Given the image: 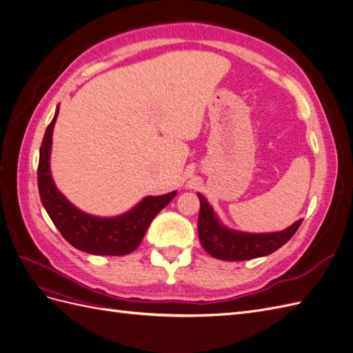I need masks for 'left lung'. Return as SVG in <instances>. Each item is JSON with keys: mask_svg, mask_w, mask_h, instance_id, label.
Wrapping results in <instances>:
<instances>
[{"mask_svg": "<svg viewBox=\"0 0 353 353\" xmlns=\"http://www.w3.org/2000/svg\"><path fill=\"white\" fill-rule=\"evenodd\" d=\"M200 200L199 239L210 256L221 261H249L271 254L290 240L303 219L275 232H245L228 228L222 223L209 201L197 193Z\"/></svg>", "mask_w": 353, "mask_h": 353, "instance_id": "1", "label": "left lung"}]
</instances>
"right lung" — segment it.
Returning a JSON list of instances; mask_svg holds the SVG:
<instances>
[{
    "label": "right lung",
    "mask_w": 353,
    "mask_h": 353,
    "mask_svg": "<svg viewBox=\"0 0 353 353\" xmlns=\"http://www.w3.org/2000/svg\"><path fill=\"white\" fill-rule=\"evenodd\" d=\"M59 109L57 105L39 148L38 190L42 206L61 236L78 250L101 256L130 254L140 245L148 225L176 196V191L163 196H147L132 209L117 216H95L72 205L57 188L50 168L52 131Z\"/></svg>",
    "instance_id": "right-lung-1"
}]
</instances>
